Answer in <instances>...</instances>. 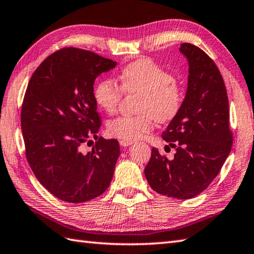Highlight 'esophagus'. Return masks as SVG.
I'll return each mask as SVG.
<instances>
[{"instance_id":"1","label":"esophagus","mask_w":254,"mask_h":254,"mask_svg":"<svg viewBox=\"0 0 254 254\" xmlns=\"http://www.w3.org/2000/svg\"><path fill=\"white\" fill-rule=\"evenodd\" d=\"M119 143H120V145L123 147H127V146H130V145L133 144L132 141H127V139H120V142H119Z\"/></svg>"}]
</instances>
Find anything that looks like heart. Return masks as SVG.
Segmentation results:
<instances>
[{
	"mask_svg": "<svg viewBox=\"0 0 254 254\" xmlns=\"http://www.w3.org/2000/svg\"><path fill=\"white\" fill-rule=\"evenodd\" d=\"M121 86L113 79H104L96 85V104L107 113H115L127 94L139 93L137 112L134 117H118L108 123L112 136L135 141L152 128L154 121L169 122L179 115L185 100V93L169 71L150 59H139L127 66L120 74Z\"/></svg>",
	"mask_w": 254,
	"mask_h": 254,
	"instance_id": "heart-1",
	"label": "heart"
}]
</instances>
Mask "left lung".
I'll list each match as a JSON object with an SVG mask.
<instances>
[{"label": "left lung", "instance_id": "obj_1", "mask_svg": "<svg viewBox=\"0 0 254 254\" xmlns=\"http://www.w3.org/2000/svg\"><path fill=\"white\" fill-rule=\"evenodd\" d=\"M188 59V89L181 110L163 138L176 148L175 158L152 148L145 167L148 185L159 194L188 199L203 192L216 178L231 150L229 104L222 74L198 47L182 44Z\"/></svg>", "mask_w": 254, "mask_h": 254}]
</instances>
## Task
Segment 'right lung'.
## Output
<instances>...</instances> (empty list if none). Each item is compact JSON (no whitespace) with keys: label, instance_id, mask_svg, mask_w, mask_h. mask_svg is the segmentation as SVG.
<instances>
[{"label":"right lung","instance_id":"add662e5","mask_svg":"<svg viewBox=\"0 0 254 254\" xmlns=\"http://www.w3.org/2000/svg\"><path fill=\"white\" fill-rule=\"evenodd\" d=\"M116 65L91 51L63 48L37 67L27 86L20 113L26 158L38 181L62 201H89L110 186L120 146L97 136L94 83ZM90 137L96 143L84 152Z\"/></svg>","mask_w":254,"mask_h":254}]
</instances>
